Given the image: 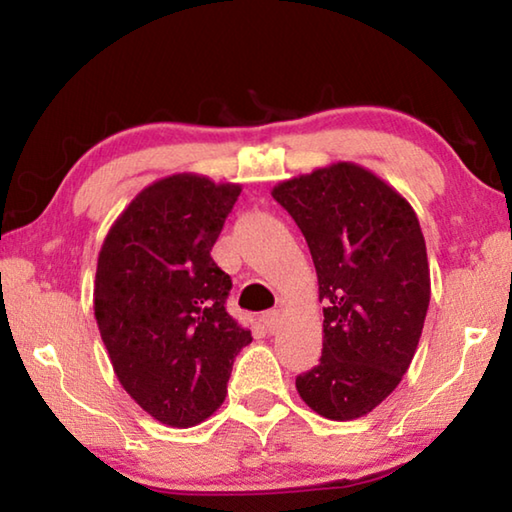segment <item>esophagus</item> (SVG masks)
<instances>
[{"label":"esophagus","instance_id":"esophagus-1","mask_svg":"<svg viewBox=\"0 0 512 512\" xmlns=\"http://www.w3.org/2000/svg\"><path fill=\"white\" fill-rule=\"evenodd\" d=\"M262 321H264V326H266V330H275L280 326V310H269V312H264V316H262Z\"/></svg>","mask_w":512,"mask_h":512}]
</instances>
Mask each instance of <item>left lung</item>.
I'll return each mask as SVG.
<instances>
[{
    "label": "left lung",
    "instance_id": "1",
    "mask_svg": "<svg viewBox=\"0 0 512 512\" xmlns=\"http://www.w3.org/2000/svg\"><path fill=\"white\" fill-rule=\"evenodd\" d=\"M303 232L319 278L323 351L296 389L321 417L348 421L383 403L415 358L431 303L415 209L351 161L273 189Z\"/></svg>",
    "mask_w": 512,
    "mask_h": 512
}]
</instances>
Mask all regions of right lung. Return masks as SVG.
Here are the masks:
<instances>
[{
    "mask_svg": "<svg viewBox=\"0 0 512 512\" xmlns=\"http://www.w3.org/2000/svg\"><path fill=\"white\" fill-rule=\"evenodd\" d=\"M239 193L193 173L164 177L129 202L97 257L93 307L113 371L161 424L212 415L253 342L225 310L232 280L212 259Z\"/></svg>",
    "mask_w": 512,
    "mask_h": 512,
    "instance_id": "add662e5",
    "label": "right lung"
}]
</instances>
